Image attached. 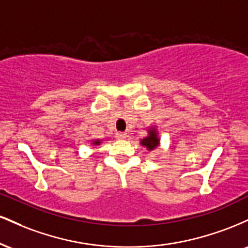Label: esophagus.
<instances>
[{
	"label": "esophagus",
	"instance_id": "34e87169",
	"mask_svg": "<svg viewBox=\"0 0 248 248\" xmlns=\"http://www.w3.org/2000/svg\"><path fill=\"white\" fill-rule=\"evenodd\" d=\"M116 138L122 139V140H124V139L127 138V134L126 133H118V134H116Z\"/></svg>",
	"mask_w": 248,
	"mask_h": 248
}]
</instances>
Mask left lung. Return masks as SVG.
I'll return each mask as SVG.
<instances>
[{
	"label": "left lung",
	"instance_id": "8db88e82",
	"mask_svg": "<svg viewBox=\"0 0 248 248\" xmlns=\"http://www.w3.org/2000/svg\"><path fill=\"white\" fill-rule=\"evenodd\" d=\"M158 142H160V139L157 138V133H156L154 129H150L149 135L141 140L142 146L147 147L149 150L155 149V148L158 146Z\"/></svg>",
	"mask_w": 248,
	"mask_h": 248
}]
</instances>
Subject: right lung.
Returning <instances> with one entry per match:
<instances>
[{
    "label": "right lung",
    "instance_id": "obj_1",
    "mask_svg": "<svg viewBox=\"0 0 248 248\" xmlns=\"http://www.w3.org/2000/svg\"><path fill=\"white\" fill-rule=\"evenodd\" d=\"M99 143H100V141H99V140H96V141H93V144H99Z\"/></svg>",
    "mask_w": 248,
    "mask_h": 248
}]
</instances>
